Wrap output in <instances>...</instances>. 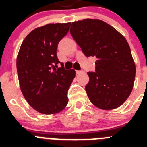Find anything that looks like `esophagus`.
Listing matches in <instances>:
<instances>
[{
	"label": "esophagus",
	"instance_id": "1",
	"mask_svg": "<svg viewBox=\"0 0 147 147\" xmlns=\"http://www.w3.org/2000/svg\"><path fill=\"white\" fill-rule=\"evenodd\" d=\"M82 72H83V71H82V70H76V74H77V75H79V74L82 73Z\"/></svg>",
	"mask_w": 147,
	"mask_h": 147
}]
</instances>
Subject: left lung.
<instances>
[{
	"label": "left lung",
	"mask_w": 147,
	"mask_h": 147,
	"mask_svg": "<svg viewBox=\"0 0 147 147\" xmlns=\"http://www.w3.org/2000/svg\"><path fill=\"white\" fill-rule=\"evenodd\" d=\"M70 33L87 57H96L95 72H89L85 90L100 109L119 107L131 94L136 67L127 40L115 28L98 19L73 22Z\"/></svg>",
	"instance_id": "1"
}]
</instances>
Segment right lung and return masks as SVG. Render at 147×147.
<instances>
[{
	"mask_svg": "<svg viewBox=\"0 0 147 147\" xmlns=\"http://www.w3.org/2000/svg\"><path fill=\"white\" fill-rule=\"evenodd\" d=\"M69 26L70 23H51L35 28L25 38L18 55L22 93L34 109L44 115L58 113L68 103L67 92L75 71L65 69L57 48ZM59 63L61 68L57 65Z\"/></svg>",
	"mask_w": 147,
	"mask_h": 147,
	"instance_id": "obj_1",
	"label": "right lung"
}]
</instances>
